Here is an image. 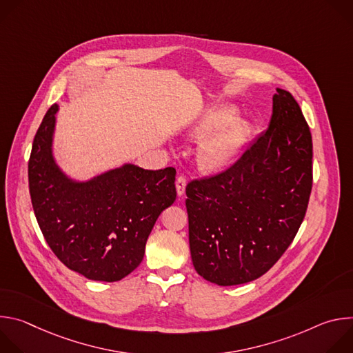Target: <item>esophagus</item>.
<instances>
[{"label": "esophagus", "mask_w": 353, "mask_h": 353, "mask_svg": "<svg viewBox=\"0 0 353 353\" xmlns=\"http://www.w3.org/2000/svg\"><path fill=\"white\" fill-rule=\"evenodd\" d=\"M185 185H187V179L184 176H179L176 180V190H177V195H183L185 191Z\"/></svg>", "instance_id": "obj_1"}]
</instances>
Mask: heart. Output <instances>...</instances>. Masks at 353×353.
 <instances>
[{
  "instance_id": "obj_1",
  "label": "heart",
  "mask_w": 353,
  "mask_h": 353,
  "mask_svg": "<svg viewBox=\"0 0 353 353\" xmlns=\"http://www.w3.org/2000/svg\"><path fill=\"white\" fill-rule=\"evenodd\" d=\"M236 110L232 106H218L208 110L190 131L195 138L211 135L199 149V165L205 170H219L229 165L250 135V125L245 120L234 119Z\"/></svg>"
}]
</instances>
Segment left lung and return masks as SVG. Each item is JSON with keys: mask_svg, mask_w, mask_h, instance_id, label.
I'll return each instance as SVG.
<instances>
[{"mask_svg": "<svg viewBox=\"0 0 353 353\" xmlns=\"http://www.w3.org/2000/svg\"><path fill=\"white\" fill-rule=\"evenodd\" d=\"M312 159L309 124L278 88L267 131L230 168L185 187L191 260L201 276L232 286L272 268L305 219Z\"/></svg>", "mask_w": 353, "mask_h": 353, "instance_id": "left-lung-1", "label": "left lung"}]
</instances>
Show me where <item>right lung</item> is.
<instances>
[{
	"instance_id": "add662e5",
	"label": "right lung",
	"mask_w": 353,
	"mask_h": 353,
	"mask_svg": "<svg viewBox=\"0 0 353 353\" xmlns=\"http://www.w3.org/2000/svg\"><path fill=\"white\" fill-rule=\"evenodd\" d=\"M57 105L32 145L29 191L39 228L57 259L92 281L116 282L142 261L158 216L176 199V169L124 165L88 181L67 177L53 158Z\"/></svg>"
}]
</instances>
